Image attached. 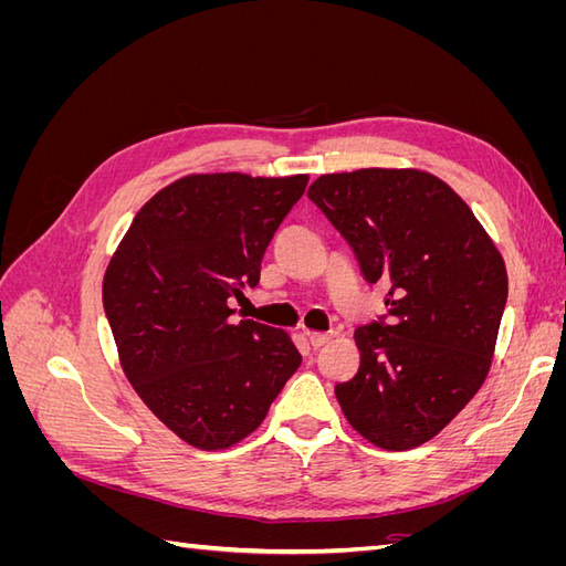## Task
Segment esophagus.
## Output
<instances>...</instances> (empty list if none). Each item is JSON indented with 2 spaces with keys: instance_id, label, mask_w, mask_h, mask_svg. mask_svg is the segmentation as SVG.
I'll return each mask as SVG.
<instances>
[{
  "instance_id": "obj_1",
  "label": "esophagus",
  "mask_w": 566,
  "mask_h": 566,
  "mask_svg": "<svg viewBox=\"0 0 566 566\" xmlns=\"http://www.w3.org/2000/svg\"><path fill=\"white\" fill-rule=\"evenodd\" d=\"M306 337H310V345H312L314 349L325 347V345H328V342L333 339V335H328V333H310Z\"/></svg>"
}]
</instances>
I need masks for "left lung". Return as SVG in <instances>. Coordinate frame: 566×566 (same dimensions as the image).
<instances>
[{
    "instance_id": "8db88e82",
    "label": "left lung",
    "mask_w": 566,
    "mask_h": 566,
    "mask_svg": "<svg viewBox=\"0 0 566 566\" xmlns=\"http://www.w3.org/2000/svg\"><path fill=\"white\" fill-rule=\"evenodd\" d=\"M310 200L354 250L387 312L358 325L361 366L335 385L354 430L408 451L447 427L484 385L507 302L501 252L449 184L420 169L323 175Z\"/></svg>"
}]
</instances>
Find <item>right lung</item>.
I'll use <instances>...</instances> for the list:
<instances>
[{
    "mask_svg": "<svg viewBox=\"0 0 566 566\" xmlns=\"http://www.w3.org/2000/svg\"><path fill=\"white\" fill-rule=\"evenodd\" d=\"M310 177L193 175L134 217L104 279V310L127 380L179 439L229 449L269 413L302 356L233 300L260 283L262 256Z\"/></svg>",
    "mask_w": 566,
    "mask_h": 566,
    "instance_id": "add662e5",
    "label": "right lung"
}]
</instances>
